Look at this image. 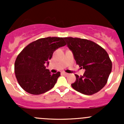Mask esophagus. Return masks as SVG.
I'll list each match as a JSON object with an SVG mask.
<instances>
[{
  "label": "esophagus",
  "mask_w": 124,
  "mask_h": 124,
  "mask_svg": "<svg viewBox=\"0 0 124 124\" xmlns=\"http://www.w3.org/2000/svg\"><path fill=\"white\" fill-rule=\"evenodd\" d=\"M62 74L64 75V76H68V74L67 73V72H62Z\"/></svg>",
  "instance_id": "34e87169"
}]
</instances>
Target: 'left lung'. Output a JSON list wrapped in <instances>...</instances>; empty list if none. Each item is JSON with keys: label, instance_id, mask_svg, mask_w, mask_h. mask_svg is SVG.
<instances>
[{"label": "left lung", "instance_id": "left-lung-1", "mask_svg": "<svg viewBox=\"0 0 124 124\" xmlns=\"http://www.w3.org/2000/svg\"><path fill=\"white\" fill-rule=\"evenodd\" d=\"M64 39L76 63L85 70L83 76L75 75L76 80L71 84L72 88L87 95L98 92L106 85L112 71V63L108 53L89 40L72 37Z\"/></svg>", "mask_w": 124, "mask_h": 124}]
</instances>
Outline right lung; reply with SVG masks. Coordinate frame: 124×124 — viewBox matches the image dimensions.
I'll use <instances>...</instances> for the list:
<instances>
[{"mask_svg":"<svg viewBox=\"0 0 124 124\" xmlns=\"http://www.w3.org/2000/svg\"><path fill=\"white\" fill-rule=\"evenodd\" d=\"M65 45L64 38L47 37L31 42L20 52L15 62V74L26 92L39 95L54 87L60 72L51 74L46 63L47 67L53 52Z\"/></svg>","mask_w":124,"mask_h":124,"instance_id":"right-lung-1","label":"right lung"}]
</instances>
